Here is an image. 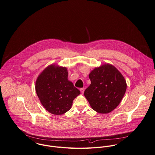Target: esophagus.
Returning a JSON list of instances; mask_svg holds the SVG:
<instances>
[{
  "label": "esophagus",
  "mask_w": 155,
  "mask_h": 155,
  "mask_svg": "<svg viewBox=\"0 0 155 155\" xmlns=\"http://www.w3.org/2000/svg\"><path fill=\"white\" fill-rule=\"evenodd\" d=\"M84 90H85V88H80V91H81V92L83 94L84 93Z\"/></svg>",
  "instance_id": "esophagus-1"
}]
</instances>
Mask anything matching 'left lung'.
Wrapping results in <instances>:
<instances>
[{"mask_svg":"<svg viewBox=\"0 0 155 155\" xmlns=\"http://www.w3.org/2000/svg\"><path fill=\"white\" fill-rule=\"evenodd\" d=\"M89 78L91 84L84 94L92 109L100 114H108L115 109L127 87L122 74L113 65L107 63L92 70Z\"/></svg>","mask_w":155,"mask_h":155,"instance_id":"left-lung-1","label":"left lung"}]
</instances>
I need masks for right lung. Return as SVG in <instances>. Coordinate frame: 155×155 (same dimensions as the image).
<instances>
[{
  "instance_id": "obj_1",
  "label": "right lung",
  "mask_w": 155,
  "mask_h": 155,
  "mask_svg": "<svg viewBox=\"0 0 155 155\" xmlns=\"http://www.w3.org/2000/svg\"><path fill=\"white\" fill-rule=\"evenodd\" d=\"M68 74L65 67L51 64L37 78V95L44 108L52 114L67 112L71 109L73 100L80 94V90L68 80Z\"/></svg>"
}]
</instances>
